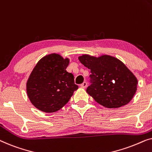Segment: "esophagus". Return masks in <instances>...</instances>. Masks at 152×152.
I'll list each match as a JSON object with an SVG mask.
<instances>
[{"label": "esophagus", "instance_id": "34e87169", "mask_svg": "<svg viewBox=\"0 0 152 152\" xmlns=\"http://www.w3.org/2000/svg\"><path fill=\"white\" fill-rule=\"evenodd\" d=\"M80 86L82 87V88H86V87H87V83L86 82H84L82 84L80 85Z\"/></svg>", "mask_w": 152, "mask_h": 152}]
</instances>
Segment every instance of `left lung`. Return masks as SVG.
<instances>
[{"instance_id":"left-lung-1","label":"left lung","mask_w":152,"mask_h":152,"mask_svg":"<svg viewBox=\"0 0 152 152\" xmlns=\"http://www.w3.org/2000/svg\"><path fill=\"white\" fill-rule=\"evenodd\" d=\"M78 59L91 70V85L86 92L97 103L112 109L126 105L132 100L138 80L121 61L109 55L95 57L84 55Z\"/></svg>"}]
</instances>
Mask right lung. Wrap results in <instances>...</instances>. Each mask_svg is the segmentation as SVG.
Masks as SVG:
<instances>
[{"label":"right lung","mask_w":152,"mask_h":152,"mask_svg":"<svg viewBox=\"0 0 152 152\" xmlns=\"http://www.w3.org/2000/svg\"><path fill=\"white\" fill-rule=\"evenodd\" d=\"M68 58L50 54L39 60L27 82V94L37 109L45 113L59 111L68 103L75 91L74 76L66 71Z\"/></svg>","instance_id":"add662e5"}]
</instances>
